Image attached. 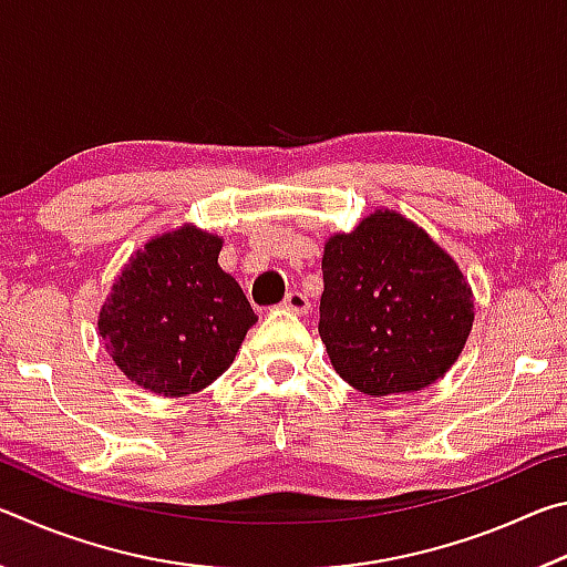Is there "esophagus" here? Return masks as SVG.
Masks as SVG:
<instances>
[{
    "label": "esophagus",
    "instance_id": "esophagus-1",
    "mask_svg": "<svg viewBox=\"0 0 567 567\" xmlns=\"http://www.w3.org/2000/svg\"><path fill=\"white\" fill-rule=\"evenodd\" d=\"M282 307L285 310H290L295 315H307V310H310V300L302 292H287L285 300H282Z\"/></svg>",
    "mask_w": 567,
    "mask_h": 567
}]
</instances>
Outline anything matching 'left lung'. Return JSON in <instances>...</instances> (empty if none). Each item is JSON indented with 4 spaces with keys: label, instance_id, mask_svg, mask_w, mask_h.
I'll use <instances>...</instances> for the list:
<instances>
[{
    "label": "left lung",
    "instance_id": "1",
    "mask_svg": "<svg viewBox=\"0 0 567 567\" xmlns=\"http://www.w3.org/2000/svg\"><path fill=\"white\" fill-rule=\"evenodd\" d=\"M320 338L332 368L372 398L433 385L473 330V290L425 229L375 209L322 255Z\"/></svg>",
    "mask_w": 567,
    "mask_h": 567
}]
</instances>
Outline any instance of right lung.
<instances>
[{"mask_svg": "<svg viewBox=\"0 0 567 567\" xmlns=\"http://www.w3.org/2000/svg\"><path fill=\"white\" fill-rule=\"evenodd\" d=\"M219 249L217 235L182 225L137 249L114 280L97 330L134 385L185 398L233 364L257 315L217 265Z\"/></svg>", "mask_w": 567, "mask_h": 567, "instance_id": "right-lung-1", "label": "right lung"}]
</instances>
